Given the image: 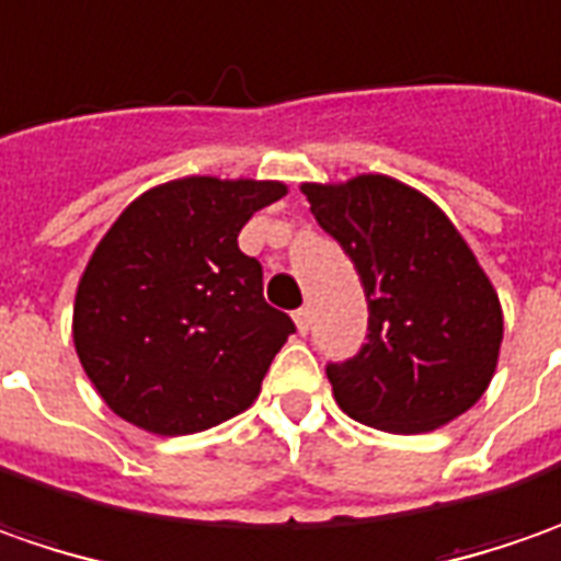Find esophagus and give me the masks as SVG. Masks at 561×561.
<instances>
[{
    "instance_id": "esophagus-1",
    "label": "esophagus",
    "mask_w": 561,
    "mask_h": 561,
    "mask_svg": "<svg viewBox=\"0 0 561 561\" xmlns=\"http://www.w3.org/2000/svg\"><path fill=\"white\" fill-rule=\"evenodd\" d=\"M295 325H298L300 335H307V332H310V307H300L298 313H295Z\"/></svg>"
}]
</instances>
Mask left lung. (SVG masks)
I'll return each instance as SVG.
<instances>
[{"mask_svg":"<svg viewBox=\"0 0 561 561\" xmlns=\"http://www.w3.org/2000/svg\"><path fill=\"white\" fill-rule=\"evenodd\" d=\"M300 192L369 304L366 344L325 369L339 407L391 435L454 422L488 391L503 344V307L472 248L428 195L385 173Z\"/></svg>","mask_w":561,"mask_h":561,"instance_id":"8db88e82","label":"left lung"}]
</instances>
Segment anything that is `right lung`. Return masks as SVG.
Listing matches in <instances>:
<instances>
[{
	"instance_id": "obj_1",
	"label": "right lung",
	"mask_w": 561,
	"mask_h": 561,
	"mask_svg": "<svg viewBox=\"0 0 561 561\" xmlns=\"http://www.w3.org/2000/svg\"><path fill=\"white\" fill-rule=\"evenodd\" d=\"M276 180L154 185L95 244L73 300V347L114 413L151 435H195L244 413L295 322L263 300L242 226Z\"/></svg>"
}]
</instances>
